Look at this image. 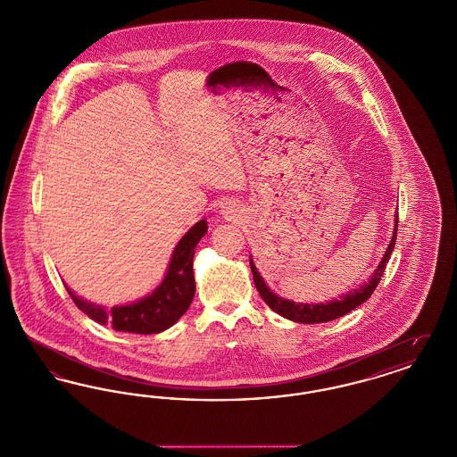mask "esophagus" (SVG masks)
<instances>
[{
  "label": "esophagus",
  "mask_w": 457,
  "mask_h": 457,
  "mask_svg": "<svg viewBox=\"0 0 457 457\" xmlns=\"http://www.w3.org/2000/svg\"><path fill=\"white\" fill-rule=\"evenodd\" d=\"M235 212V209L231 207V205H226V207H222V214H233Z\"/></svg>",
  "instance_id": "esophagus-1"
}]
</instances>
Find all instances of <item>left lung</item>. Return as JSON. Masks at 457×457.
<instances>
[{
    "mask_svg": "<svg viewBox=\"0 0 457 457\" xmlns=\"http://www.w3.org/2000/svg\"><path fill=\"white\" fill-rule=\"evenodd\" d=\"M395 235H397V214H395V226H394V235H392L391 243L382 257V261L378 263V267L373 270V274L370 276L369 281L361 284L358 289L351 291L348 295L341 296L339 300H332L327 303H295L291 300H284L281 296L274 295L265 281L262 279L257 267L253 261L250 259V269L253 274V283L257 291L261 293L262 300L269 304V308H272L276 313H279L284 319H289L293 322H300V324H322V322H330L334 319H339L343 315L349 313L351 310L358 308L363 302H367L371 293L375 291L377 284L380 283V278L384 276L386 265L391 259L392 250L395 245Z\"/></svg>",
    "mask_w": 457,
    "mask_h": 457,
    "instance_id": "left-lung-1",
    "label": "left lung"
}]
</instances>
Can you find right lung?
Segmentation results:
<instances>
[{
  "instance_id": "right-lung-1",
  "label": "right lung",
  "mask_w": 457,
  "mask_h": 457,
  "mask_svg": "<svg viewBox=\"0 0 457 457\" xmlns=\"http://www.w3.org/2000/svg\"><path fill=\"white\" fill-rule=\"evenodd\" d=\"M205 233L207 222L202 219L178 241L162 283L159 284L149 296L135 303L112 306L108 310L103 304L82 300L68 286L66 291L71 296L73 303L92 320L103 326L112 327L114 330L131 334H159L174 326L194 300V255L198 241Z\"/></svg>"
}]
</instances>
